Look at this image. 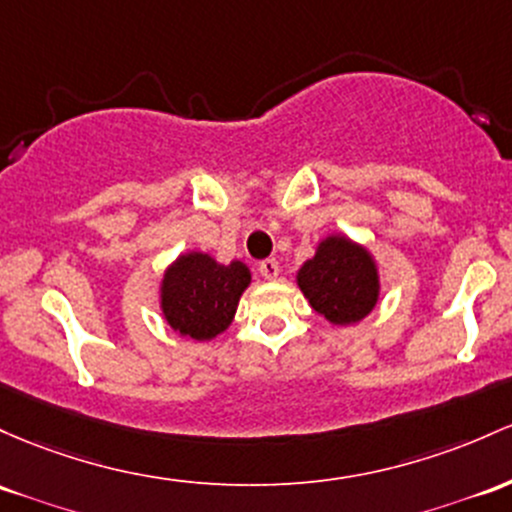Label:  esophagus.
Masks as SVG:
<instances>
[{"instance_id":"1","label":"esophagus","mask_w":512,"mask_h":512,"mask_svg":"<svg viewBox=\"0 0 512 512\" xmlns=\"http://www.w3.org/2000/svg\"><path fill=\"white\" fill-rule=\"evenodd\" d=\"M257 269H260V274L265 279H277L279 277V262L274 260V257H269V260H262L260 265H257Z\"/></svg>"}]
</instances>
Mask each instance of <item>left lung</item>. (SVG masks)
<instances>
[{
  "instance_id": "8db88e82",
  "label": "left lung",
  "mask_w": 512,
  "mask_h": 512,
  "mask_svg": "<svg viewBox=\"0 0 512 512\" xmlns=\"http://www.w3.org/2000/svg\"><path fill=\"white\" fill-rule=\"evenodd\" d=\"M299 286L308 303L335 325L362 320L379 296L369 252L338 235L323 240L316 257L299 269Z\"/></svg>"
}]
</instances>
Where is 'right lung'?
Segmentation results:
<instances>
[{"label":"right lung","instance_id":"obj_1","mask_svg":"<svg viewBox=\"0 0 512 512\" xmlns=\"http://www.w3.org/2000/svg\"><path fill=\"white\" fill-rule=\"evenodd\" d=\"M247 284L250 269L243 262L218 265L204 252H189L167 269L162 313L184 338L211 340L230 325Z\"/></svg>","mask_w":512,"mask_h":512}]
</instances>
